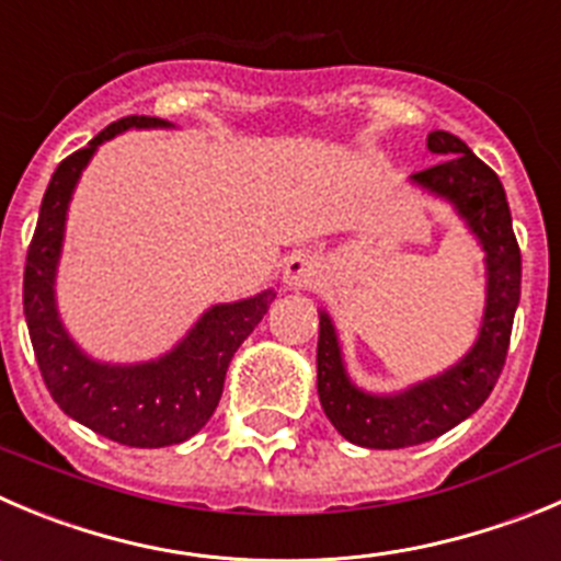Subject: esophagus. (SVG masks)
Segmentation results:
<instances>
[{
    "mask_svg": "<svg viewBox=\"0 0 561 561\" xmlns=\"http://www.w3.org/2000/svg\"><path fill=\"white\" fill-rule=\"evenodd\" d=\"M318 274H321V263L312 254H307V251H298V254L287 256L285 268H282V279L293 290L310 287L318 279Z\"/></svg>",
    "mask_w": 561,
    "mask_h": 561,
    "instance_id": "obj_1",
    "label": "esophagus"
}]
</instances>
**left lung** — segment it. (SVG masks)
Listing matches in <instances>:
<instances>
[{
    "label": "left lung",
    "instance_id": "8db88e82",
    "mask_svg": "<svg viewBox=\"0 0 561 561\" xmlns=\"http://www.w3.org/2000/svg\"><path fill=\"white\" fill-rule=\"evenodd\" d=\"M426 146L443 157L410 182L457 209L484 251L486 298L479 337L459 363L399 392H368L345 370L337 329L321 310L318 332V396L332 426L363 448H410L446 434L473 415L493 392L510 348L512 321L520 301V249L512 232L504 185L457 135L434 129Z\"/></svg>",
    "mask_w": 561,
    "mask_h": 561
}]
</instances>
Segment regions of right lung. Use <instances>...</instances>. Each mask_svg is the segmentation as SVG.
Segmentation results:
<instances>
[{"instance_id": "obj_1", "label": "right lung", "mask_w": 561, "mask_h": 561, "mask_svg": "<svg viewBox=\"0 0 561 561\" xmlns=\"http://www.w3.org/2000/svg\"><path fill=\"white\" fill-rule=\"evenodd\" d=\"M151 115H127L104 127L85 149L68 154L44 193L24 265V318L41 376L68 417L133 448L185 443L216 412L234 352L263 321L274 290L209 307L185 337L149 363L113 365L88 357L57 312V265L66 238L68 204L82 171L104 140L127 129H171Z\"/></svg>"}]
</instances>
